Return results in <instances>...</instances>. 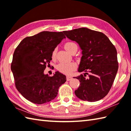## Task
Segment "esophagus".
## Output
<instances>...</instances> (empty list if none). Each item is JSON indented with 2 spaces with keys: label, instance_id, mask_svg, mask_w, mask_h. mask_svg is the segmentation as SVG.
I'll return each mask as SVG.
<instances>
[{
  "label": "esophagus",
  "instance_id": "34e87169",
  "mask_svg": "<svg viewBox=\"0 0 131 131\" xmlns=\"http://www.w3.org/2000/svg\"><path fill=\"white\" fill-rule=\"evenodd\" d=\"M71 79H72V77L70 76H68L66 77V80H67V81H70Z\"/></svg>",
  "mask_w": 131,
  "mask_h": 131
}]
</instances>
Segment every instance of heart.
I'll use <instances>...</instances> for the list:
<instances>
[{
	"label": "heart",
	"instance_id": "1",
	"mask_svg": "<svg viewBox=\"0 0 131 131\" xmlns=\"http://www.w3.org/2000/svg\"><path fill=\"white\" fill-rule=\"evenodd\" d=\"M77 46L76 44L73 42H71V41H68L65 44V49L66 51H68L69 53L71 52V51L75 47ZM56 51L57 49L55 48L53 49V51L52 52V57L53 58H55L56 54ZM77 68L76 64L74 62H61L57 66V70L60 71L61 73L65 74H70L72 72H73L75 69Z\"/></svg>",
	"mask_w": 131,
	"mask_h": 131
}]
</instances>
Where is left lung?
Instances as JSON below:
<instances>
[{"label":"left lung","mask_w":131,"mask_h":131,"mask_svg":"<svg viewBox=\"0 0 131 131\" xmlns=\"http://www.w3.org/2000/svg\"><path fill=\"white\" fill-rule=\"evenodd\" d=\"M63 32L82 50L78 71L85 73L74 78L80 82L75 95L89 102L103 99L110 90L118 70L115 47L102 32L85 27Z\"/></svg>","instance_id":"8db88e82"}]
</instances>
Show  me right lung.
Returning <instances> with one entry per match:
<instances>
[{
	"mask_svg": "<svg viewBox=\"0 0 131 131\" xmlns=\"http://www.w3.org/2000/svg\"><path fill=\"white\" fill-rule=\"evenodd\" d=\"M64 38L62 32L42 31L24 38L14 52L11 70L16 87L30 102L43 104L52 101L66 81L58 71L52 77L44 74L52 51Z\"/></svg>",
	"mask_w": 131,
	"mask_h": 131,
	"instance_id": "right-lung-1",
	"label": "right lung"
}]
</instances>
